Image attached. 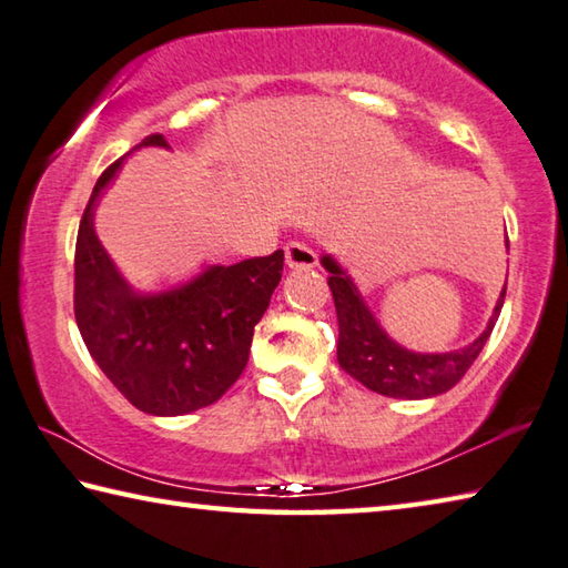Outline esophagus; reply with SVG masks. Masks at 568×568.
<instances>
[{"label":"esophagus","instance_id":"obj_1","mask_svg":"<svg viewBox=\"0 0 568 568\" xmlns=\"http://www.w3.org/2000/svg\"><path fill=\"white\" fill-rule=\"evenodd\" d=\"M284 256H286V266L290 268H312L316 266V254L312 246H306L304 242H290L284 246Z\"/></svg>","mask_w":568,"mask_h":568}]
</instances>
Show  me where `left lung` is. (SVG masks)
<instances>
[{"mask_svg":"<svg viewBox=\"0 0 568 568\" xmlns=\"http://www.w3.org/2000/svg\"><path fill=\"white\" fill-rule=\"evenodd\" d=\"M506 246H509V239H506ZM322 266L329 272V290L334 296L336 320H339V344H336L339 366L356 382H362L366 389L392 396V399H432V396H439L459 384L491 336L506 296L504 284L486 329L464 349L422 354L406 349L384 332L369 304L356 290L352 276L344 272L332 254L322 256Z\"/></svg>","mask_w":568,"mask_h":568,"instance_id":"obj_1","label":"left lung"}]
</instances>
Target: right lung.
<instances>
[{
    "instance_id": "right-lung-1",
    "label": "right lung",
    "mask_w": 568,
    "mask_h": 568,
    "mask_svg": "<svg viewBox=\"0 0 568 568\" xmlns=\"http://www.w3.org/2000/svg\"><path fill=\"white\" fill-rule=\"evenodd\" d=\"M142 146L169 149L162 134L146 136L134 149ZM129 154L99 176L79 222L77 326L99 369L139 412L192 414L222 399L244 372L254 326L282 282L284 252L206 266L164 292H136L94 232L99 199Z\"/></svg>"
}]
</instances>
